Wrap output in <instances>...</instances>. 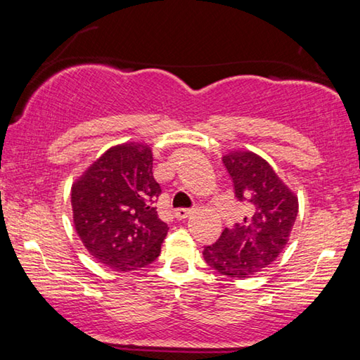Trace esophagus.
<instances>
[{
  "mask_svg": "<svg viewBox=\"0 0 360 360\" xmlns=\"http://www.w3.org/2000/svg\"><path fill=\"white\" fill-rule=\"evenodd\" d=\"M192 210H176L174 211V217L178 219V221H184L188 216H192Z\"/></svg>",
  "mask_w": 360,
  "mask_h": 360,
  "instance_id": "obj_1",
  "label": "esophagus"
}]
</instances>
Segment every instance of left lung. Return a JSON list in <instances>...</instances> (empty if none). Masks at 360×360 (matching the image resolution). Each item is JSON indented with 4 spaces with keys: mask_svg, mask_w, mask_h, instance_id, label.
Returning a JSON list of instances; mask_svg holds the SVG:
<instances>
[{
    "mask_svg": "<svg viewBox=\"0 0 360 360\" xmlns=\"http://www.w3.org/2000/svg\"><path fill=\"white\" fill-rule=\"evenodd\" d=\"M224 167L235 197L246 205L241 224L225 229L203 257L212 270L235 279L251 278L283 252L294 229L298 197L264 157L233 149L224 154Z\"/></svg>",
    "mask_w": 360,
    "mask_h": 360,
    "instance_id": "1",
    "label": "left lung"
}]
</instances>
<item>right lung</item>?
<instances>
[{
  "label": "right lung",
  "mask_w": 360,
  "mask_h": 360,
  "mask_svg": "<svg viewBox=\"0 0 360 360\" xmlns=\"http://www.w3.org/2000/svg\"><path fill=\"white\" fill-rule=\"evenodd\" d=\"M148 143L109 148L72 182V222L89 254L115 271H135L162 251L168 225L154 208L160 186Z\"/></svg>",
  "instance_id": "right-lung-1"
}]
</instances>
